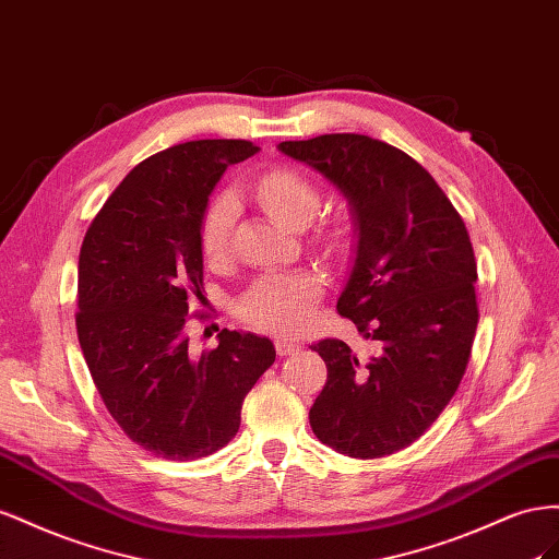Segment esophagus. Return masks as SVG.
<instances>
[{
    "label": "esophagus",
    "mask_w": 559,
    "mask_h": 559,
    "mask_svg": "<svg viewBox=\"0 0 559 559\" xmlns=\"http://www.w3.org/2000/svg\"><path fill=\"white\" fill-rule=\"evenodd\" d=\"M301 346L293 340H285V337H276V354L278 356H290V354H297Z\"/></svg>",
    "instance_id": "1"
}]
</instances>
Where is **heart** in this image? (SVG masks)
<instances>
[{"instance_id":"heart-1","label":"heart","mask_w":559,"mask_h":559,"mask_svg":"<svg viewBox=\"0 0 559 559\" xmlns=\"http://www.w3.org/2000/svg\"><path fill=\"white\" fill-rule=\"evenodd\" d=\"M258 197L269 215L285 227L311 219L318 209L313 185L293 170L266 173L258 185ZM236 217L234 194H219L201 219V250L209 260H222L229 248ZM321 293V278L313 271H266L238 299V313L254 328L271 332H295L309 321L311 305Z\"/></svg>"}]
</instances>
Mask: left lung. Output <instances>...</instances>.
I'll list each match as a JSON object with an SVG mask.
<instances>
[{
    "label": "left lung",
    "mask_w": 559,
    "mask_h": 559,
    "mask_svg": "<svg viewBox=\"0 0 559 559\" xmlns=\"http://www.w3.org/2000/svg\"><path fill=\"white\" fill-rule=\"evenodd\" d=\"M278 150L346 197L358 241L337 311L379 346L370 358L342 340L311 346L328 365L311 428L346 456L393 454L424 436L466 372L477 328L471 236L430 173L386 142L332 133Z\"/></svg>",
    "instance_id": "8db88e82"
}]
</instances>
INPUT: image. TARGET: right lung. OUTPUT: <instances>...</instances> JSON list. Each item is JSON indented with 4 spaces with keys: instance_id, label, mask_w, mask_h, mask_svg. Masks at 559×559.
<instances>
[{
    "instance_id": "add662e5",
    "label": "right lung",
    "mask_w": 559,
    "mask_h": 559,
    "mask_svg": "<svg viewBox=\"0 0 559 559\" xmlns=\"http://www.w3.org/2000/svg\"><path fill=\"white\" fill-rule=\"evenodd\" d=\"M248 140H191L138 164L95 215L79 252L76 334L105 407L142 450L209 456L236 436L243 397L276 348L222 330L189 354L185 323L203 297L201 219L222 173L258 154Z\"/></svg>"
}]
</instances>
